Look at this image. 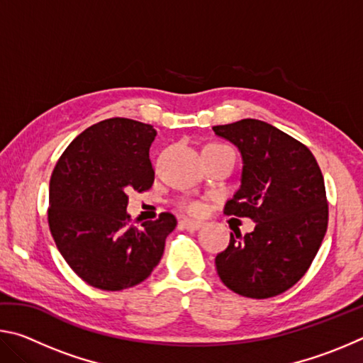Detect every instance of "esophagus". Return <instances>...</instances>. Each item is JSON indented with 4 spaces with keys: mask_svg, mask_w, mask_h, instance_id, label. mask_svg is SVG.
<instances>
[{
    "mask_svg": "<svg viewBox=\"0 0 363 363\" xmlns=\"http://www.w3.org/2000/svg\"><path fill=\"white\" fill-rule=\"evenodd\" d=\"M181 225L184 227V229L194 232V230H199L200 227L203 225V223H200V220H194V219H182Z\"/></svg>",
    "mask_w": 363,
    "mask_h": 363,
    "instance_id": "obj_1",
    "label": "esophagus"
}]
</instances>
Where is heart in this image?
<instances>
[{
	"label": "heart",
	"mask_w": 363,
	"mask_h": 363,
	"mask_svg": "<svg viewBox=\"0 0 363 363\" xmlns=\"http://www.w3.org/2000/svg\"><path fill=\"white\" fill-rule=\"evenodd\" d=\"M210 145H220V144H210ZM181 208L184 210L189 211V213H199L200 211V203L199 201H194V200H184L181 203Z\"/></svg>",
	"instance_id": "heart-1"
}]
</instances>
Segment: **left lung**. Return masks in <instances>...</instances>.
Wrapping results in <instances>:
<instances>
[{"mask_svg":"<svg viewBox=\"0 0 363 363\" xmlns=\"http://www.w3.org/2000/svg\"><path fill=\"white\" fill-rule=\"evenodd\" d=\"M240 150V189L224 213L253 219L255 230L230 233L216 256L223 284L247 298H272L307 272L328 225V203L315 157L266 121L245 118L213 126Z\"/></svg>","mask_w":363,"mask_h":363,"instance_id":"obj_1","label":"left lung"}]
</instances>
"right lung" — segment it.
Masks as SVG:
<instances>
[{"label": "right lung", "instance_id": "add662e5", "mask_svg": "<svg viewBox=\"0 0 363 363\" xmlns=\"http://www.w3.org/2000/svg\"><path fill=\"white\" fill-rule=\"evenodd\" d=\"M152 125L130 118L96 123L72 140L49 181L48 223L56 247L79 279L106 291L140 284L163 256L177 224L171 213L130 225V190L153 184Z\"/></svg>", "mask_w": 363, "mask_h": 363}]
</instances>
